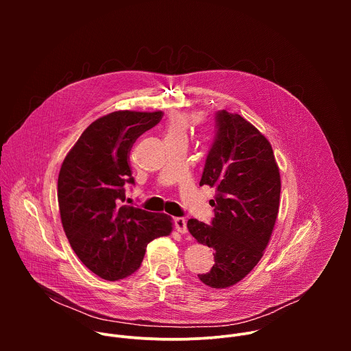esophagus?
Here are the masks:
<instances>
[{
	"instance_id": "esophagus-1",
	"label": "esophagus",
	"mask_w": 351,
	"mask_h": 351,
	"mask_svg": "<svg viewBox=\"0 0 351 351\" xmlns=\"http://www.w3.org/2000/svg\"><path fill=\"white\" fill-rule=\"evenodd\" d=\"M173 222H175V228H176V230L179 232V233H182V234H184V233H187V223H186V219L184 218H175L173 219Z\"/></svg>"
}]
</instances>
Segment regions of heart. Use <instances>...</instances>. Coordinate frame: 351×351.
<instances>
[{
  "instance_id": "obj_1",
  "label": "heart",
  "mask_w": 351,
  "mask_h": 351,
  "mask_svg": "<svg viewBox=\"0 0 351 351\" xmlns=\"http://www.w3.org/2000/svg\"><path fill=\"white\" fill-rule=\"evenodd\" d=\"M193 123V117L182 111H173L168 117L165 125V138L167 137H186L190 125Z\"/></svg>"
}]
</instances>
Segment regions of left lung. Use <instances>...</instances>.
Segmentation results:
<instances>
[{"label": "left lung", "mask_w": 351, "mask_h": 351, "mask_svg": "<svg viewBox=\"0 0 351 351\" xmlns=\"http://www.w3.org/2000/svg\"><path fill=\"white\" fill-rule=\"evenodd\" d=\"M215 138L199 186L217 189L211 225L189 219L198 243L214 248L215 264L199 280L214 289L241 280L263 257L279 211L280 175L269 141L239 114H215Z\"/></svg>", "instance_id": "8db88e82"}]
</instances>
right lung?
Here are the masks:
<instances>
[{
  "label": "right lung",
  "mask_w": 351,
  "mask_h": 351,
  "mask_svg": "<svg viewBox=\"0 0 351 351\" xmlns=\"http://www.w3.org/2000/svg\"><path fill=\"white\" fill-rule=\"evenodd\" d=\"M162 112L117 111L94 121L65 157L58 206L65 234L79 260L106 280L134 274L147 244L172 230L171 217L125 206L133 143Z\"/></svg>",
  "instance_id": "obj_1"
}]
</instances>
